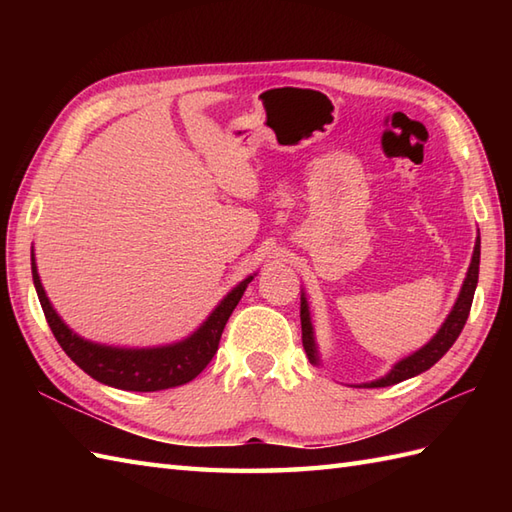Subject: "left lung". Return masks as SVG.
I'll return each instance as SVG.
<instances>
[{
    "instance_id": "8db88e82",
    "label": "left lung",
    "mask_w": 512,
    "mask_h": 512,
    "mask_svg": "<svg viewBox=\"0 0 512 512\" xmlns=\"http://www.w3.org/2000/svg\"><path fill=\"white\" fill-rule=\"evenodd\" d=\"M477 277H480V237L475 242V250H473V259L469 266V275L464 279V286L460 290V297L455 301V306L451 310V314L444 321V325L440 328V332L433 336V339L418 350L416 354H411L405 361H400L387 376H383L380 380H374V383H365L361 387H389L396 385L400 380H407L411 376H418L422 372H427L429 367L436 365L440 358L449 352V347L458 339L466 319H469L471 312V303H473V295H475V286H477ZM301 339H303V347H306V354L312 363H317V352H314V339H312V323H310V312H308V303L306 299L301 297Z\"/></svg>"
}]
</instances>
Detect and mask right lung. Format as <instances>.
Here are the masks:
<instances>
[{"label":"right lung","instance_id":"obj_1","mask_svg":"<svg viewBox=\"0 0 512 512\" xmlns=\"http://www.w3.org/2000/svg\"><path fill=\"white\" fill-rule=\"evenodd\" d=\"M250 279L253 277L244 279L242 284L228 292L226 299L213 310V314L204 321L202 328L193 336H189L187 341L169 347H156V350H121V347H105L83 341L81 336H76L68 325L57 317V312L52 310L46 292H43L37 275L35 257H32V281H35L46 321L50 325L54 339L63 347V352L94 380L127 391L171 389L189 383V380L198 376L215 356L224 325L233 314L239 299H242Z\"/></svg>","mask_w":512,"mask_h":512}]
</instances>
